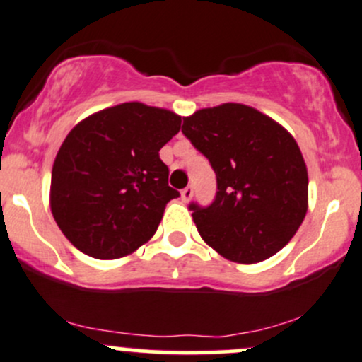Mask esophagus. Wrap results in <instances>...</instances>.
Returning <instances> with one entry per match:
<instances>
[{
  "mask_svg": "<svg viewBox=\"0 0 362 362\" xmlns=\"http://www.w3.org/2000/svg\"><path fill=\"white\" fill-rule=\"evenodd\" d=\"M180 195H182V201L189 202L190 199H192V195H194V187L192 185H187L185 189L180 192Z\"/></svg>",
  "mask_w": 362,
  "mask_h": 362,
  "instance_id": "1",
  "label": "esophagus"
}]
</instances>
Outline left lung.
Returning <instances> with one entry per match:
<instances>
[{
	"instance_id": "left-lung-1",
	"label": "left lung",
	"mask_w": 362,
	"mask_h": 362,
	"mask_svg": "<svg viewBox=\"0 0 362 362\" xmlns=\"http://www.w3.org/2000/svg\"><path fill=\"white\" fill-rule=\"evenodd\" d=\"M182 132L209 160L218 184L209 206H189L202 240L238 264L288 245L308 209V172L293 136L242 103L197 110Z\"/></svg>"
}]
</instances>
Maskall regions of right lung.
<instances>
[{"mask_svg":"<svg viewBox=\"0 0 362 362\" xmlns=\"http://www.w3.org/2000/svg\"><path fill=\"white\" fill-rule=\"evenodd\" d=\"M180 124L173 112L127 102L71 129L54 160L51 211L78 250L120 259L156 233L165 206L180 195L160 160Z\"/></svg>","mask_w":362,"mask_h":362,"instance_id":"add662e5","label":"right lung"}]
</instances>
